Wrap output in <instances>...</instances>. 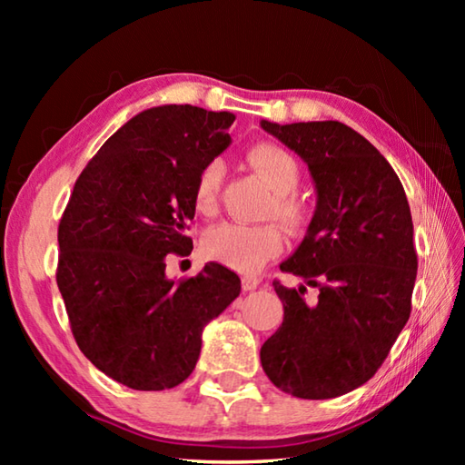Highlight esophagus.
<instances>
[{
    "instance_id": "obj_1",
    "label": "esophagus",
    "mask_w": 465,
    "mask_h": 465,
    "mask_svg": "<svg viewBox=\"0 0 465 465\" xmlns=\"http://www.w3.org/2000/svg\"><path fill=\"white\" fill-rule=\"evenodd\" d=\"M258 285H261V279H256V277H242V287H243V291H254Z\"/></svg>"
}]
</instances>
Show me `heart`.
Segmentation results:
<instances>
[{"instance_id":"heart-1","label":"heart","mask_w":465,"mask_h":465,"mask_svg":"<svg viewBox=\"0 0 465 465\" xmlns=\"http://www.w3.org/2000/svg\"><path fill=\"white\" fill-rule=\"evenodd\" d=\"M248 163L274 193L271 213L291 227L302 225L305 209L293 194L302 178L295 157L274 143H258L248 149ZM222 183L223 162L215 157L204 163L196 176L193 196L199 213H215ZM282 246H285V235L277 225L222 223L204 235V252L211 261L240 272H258L266 262L281 254Z\"/></svg>"}]
</instances>
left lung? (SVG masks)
<instances>
[{"label": "left lung", "mask_w": 465, "mask_h": 465, "mask_svg": "<svg viewBox=\"0 0 465 465\" xmlns=\"http://www.w3.org/2000/svg\"><path fill=\"white\" fill-rule=\"evenodd\" d=\"M261 127L308 163L318 193L303 242L281 264L310 287L272 282L285 318L261 349L279 390L303 400L349 393L371 380L411 318L416 281L404 186L369 141L338 121Z\"/></svg>", "instance_id": "left-lung-1"}]
</instances>
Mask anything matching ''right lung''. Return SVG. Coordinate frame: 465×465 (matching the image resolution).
Segmentation results:
<instances>
[{"label":"right lung","mask_w":465,"mask_h":465,"mask_svg":"<svg viewBox=\"0 0 465 465\" xmlns=\"http://www.w3.org/2000/svg\"><path fill=\"white\" fill-rule=\"evenodd\" d=\"M233 121L191 104L143 110L88 162L61 217L57 285L75 342L131 390L183 383L203 328L240 295L238 274L215 262L166 277L168 254H191L196 176L232 143Z\"/></svg>","instance_id":"add662e5"}]
</instances>
